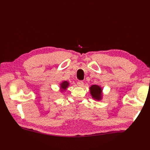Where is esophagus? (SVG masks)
Wrapping results in <instances>:
<instances>
[{
	"label": "esophagus",
	"instance_id": "obj_1",
	"mask_svg": "<svg viewBox=\"0 0 150 150\" xmlns=\"http://www.w3.org/2000/svg\"><path fill=\"white\" fill-rule=\"evenodd\" d=\"M78 85L79 86V87H83L84 85V82L82 81H79L78 82Z\"/></svg>",
	"mask_w": 150,
	"mask_h": 150
}]
</instances>
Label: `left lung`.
Here are the masks:
<instances>
[{
  "instance_id": "obj_1",
  "label": "left lung",
  "mask_w": 150,
  "mask_h": 150,
  "mask_svg": "<svg viewBox=\"0 0 150 150\" xmlns=\"http://www.w3.org/2000/svg\"><path fill=\"white\" fill-rule=\"evenodd\" d=\"M90 91L93 98L97 99V100H100L101 98L102 89L99 86L93 85L90 88Z\"/></svg>"
}]
</instances>
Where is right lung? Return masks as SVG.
Wrapping results in <instances>:
<instances>
[{"label": "right lung", "mask_w": 150, "mask_h": 150, "mask_svg": "<svg viewBox=\"0 0 150 150\" xmlns=\"http://www.w3.org/2000/svg\"><path fill=\"white\" fill-rule=\"evenodd\" d=\"M68 86H69V83L67 81H64V82H63L61 84V88H62V89H66Z\"/></svg>", "instance_id": "add662e5"}]
</instances>
